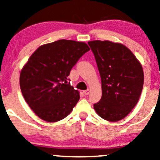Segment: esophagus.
Here are the masks:
<instances>
[{
	"instance_id": "esophagus-1",
	"label": "esophagus",
	"mask_w": 160,
	"mask_h": 160,
	"mask_svg": "<svg viewBox=\"0 0 160 160\" xmlns=\"http://www.w3.org/2000/svg\"><path fill=\"white\" fill-rule=\"evenodd\" d=\"M83 93H84V94L85 95H88L89 93H90V90H89V89H88V90H84V91H83Z\"/></svg>"
}]
</instances>
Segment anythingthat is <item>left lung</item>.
Masks as SVG:
<instances>
[{
	"mask_svg": "<svg viewBox=\"0 0 160 160\" xmlns=\"http://www.w3.org/2000/svg\"><path fill=\"white\" fill-rule=\"evenodd\" d=\"M101 78L102 96L93 107L106 121L123 119L135 107L144 82L140 62L125 45L110 41L88 42Z\"/></svg>",
	"mask_w": 160,
	"mask_h": 160,
	"instance_id": "left-lung-1",
	"label": "left lung"
}]
</instances>
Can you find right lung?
Instances as JSON below:
<instances>
[{
    "label": "right lung",
    "instance_id": "obj_1",
    "mask_svg": "<svg viewBox=\"0 0 160 160\" xmlns=\"http://www.w3.org/2000/svg\"><path fill=\"white\" fill-rule=\"evenodd\" d=\"M89 51L84 42L60 39L39 47L31 56L20 72V86L26 103L39 118L52 123L71 112L80 95L68 76Z\"/></svg>",
    "mask_w": 160,
    "mask_h": 160
}]
</instances>
